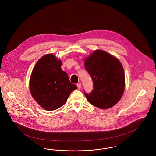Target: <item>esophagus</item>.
Segmentation results:
<instances>
[{
  "label": "esophagus",
  "mask_w": 156,
  "mask_h": 156,
  "mask_svg": "<svg viewBox=\"0 0 156 156\" xmlns=\"http://www.w3.org/2000/svg\"><path fill=\"white\" fill-rule=\"evenodd\" d=\"M77 87H78V90H80V89L81 88V84L80 83H78V84H77Z\"/></svg>",
  "instance_id": "esophagus-1"
}]
</instances>
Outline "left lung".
Returning <instances> with one entry per match:
<instances>
[{
  "instance_id": "8db88e82",
  "label": "left lung",
  "mask_w": 156,
  "mask_h": 156,
  "mask_svg": "<svg viewBox=\"0 0 156 156\" xmlns=\"http://www.w3.org/2000/svg\"><path fill=\"white\" fill-rule=\"evenodd\" d=\"M84 66L93 81V90L84 94L90 104L107 109L115 105L123 96L125 78L120 62L111 54L95 51L84 60Z\"/></svg>"
}]
</instances>
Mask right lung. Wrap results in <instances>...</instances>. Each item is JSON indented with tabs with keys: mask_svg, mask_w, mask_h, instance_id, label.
<instances>
[{
	"mask_svg": "<svg viewBox=\"0 0 156 156\" xmlns=\"http://www.w3.org/2000/svg\"><path fill=\"white\" fill-rule=\"evenodd\" d=\"M62 62L52 54L42 57L36 63L30 80V90L34 100L47 110H56L65 104L77 86L70 83L61 69Z\"/></svg>",
	"mask_w": 156,
	"mask_h": 156,
	"instance_id": "1",
	"label": "right lung"
}]
</instances>
